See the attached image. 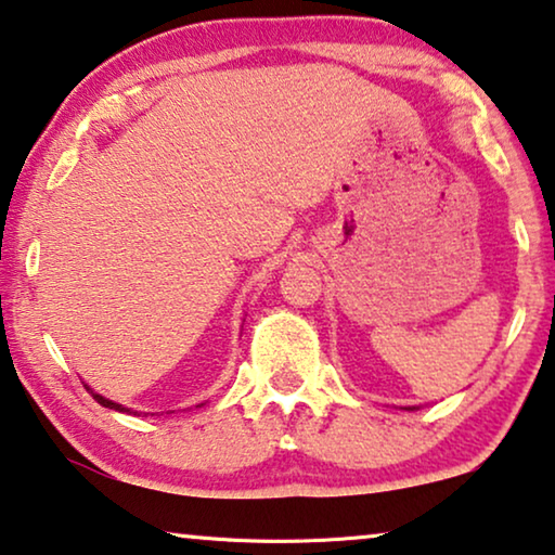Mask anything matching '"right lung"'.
I'll return each mask as SVG.
<instances>
[{"label": "right lung", "instance_id": "add662e5", "mask_svg": "<svg viewBox=\"0 0 555 555\" xmlns=\"http://www.w3.org/2000/svg\"><path fill=\"white\" fill-rule=\"evenodd\" d=\"M87 391H89V393H92V396H94V401H99V403H102V406H104V409H114V411H127V413H129V409H124V406H121V403H114V401H109V399H104V396H99V393H94V391H92V388H89V386H87ZM134 416H137V413H134Z\"/></svg>", "mask_w": 555, "mask_h": 555}]
</instances>
